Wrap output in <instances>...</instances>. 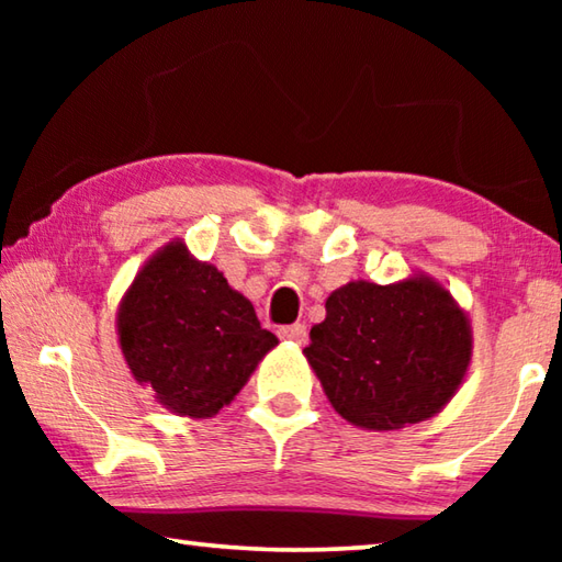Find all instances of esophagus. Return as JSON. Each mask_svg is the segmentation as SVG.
Wrapping results in <instances>:
<instances>
[{
    "label": "esophagus",
    "mask_w": 562,
    "mask_h": 562,
    "mask_svg": "<svg viewBox=\"0 0 562 562\" xmlns=\"http://www.w3.org/2000/svg\"><path fill=\"white\" fill-rule=\"evenodd\" d=\"M280 337L288 341H294V345H304V341H307V327L300 325V322L297 325H288L280 329Z\"/></svg>",
    "instance_id": "1"
}]
</instances>
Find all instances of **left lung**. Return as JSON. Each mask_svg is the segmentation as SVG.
Wrapping results in <instances>:
<instances>
[{
    "label": "left lung",
    "mask_w": 562,
    "mask_h": 562,
    "mask_svg": "<svg viewBox=\"0 0 562 562\" xmlns=\"http://www.w3.org/2000/svg\"><path fill=\"white\" fill-rule=\"evenodd\" d=\"M325 310L304 357L335 412L359 429L426 422L469 374V315L429 274L392 284L351 280L329 294Z\"/></svg>",
    "instance_id": "8db88e82"
}]
</instances>
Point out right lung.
Returning <instances> with one entry per match:
<instances>
[{
	"label": "right lung",
	"mask_w": 562,
	"mask_h": 562,
	"mask_svg": "<svg viewBox=\"0 0 562 562\" xmlns=\"http://www.w3.org/2000/svg\"><path fill=\"white\" fill-rule=\"evenodd\" d=\"M133 379L176 416L211 418L278 347L252 302L176 237L140 265L116 312Z\"/></svg>",
	"instance_id": "right-lung-1"
}]
</instances>
